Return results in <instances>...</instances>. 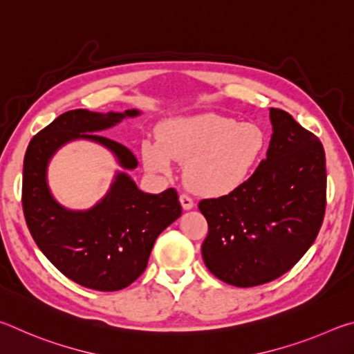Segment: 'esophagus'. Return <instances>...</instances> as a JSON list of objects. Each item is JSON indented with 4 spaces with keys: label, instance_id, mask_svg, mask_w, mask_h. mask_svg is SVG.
<instances>
[{
    "label": "esophagus",
    "instance_id": "1",
    "mask_svg": "<svg viewBox=\"0 0 354 354\" xmlns=\"http://www.w3.org/2000/svg\"><path fill=\"white\" fill-rule=\"evenodd\" d=\"M178 199H180V203H182V208H183V209H191V208L194 207V202H193V199H191V197H189L188 194L182 193L180 197H178Z\"/></svg>",
    "mask_w": 354,
    "mask_h": 354
}]
</instances>
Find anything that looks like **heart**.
I'll list each match as a JSON object with an SVG mask.
<instances>
[{
	"label": "heart",
	"mask_w": 354,
	"mask_h": 354,
	"mask_svg": "<svg viewBox=\"0 0 354 354\" xmlns=\"http://www.w3.org/2000/svg\"><path fill=\"white\" fill-rule=\"evenodd\" d=\"M266 133L252 122L214 113L172 118L149 140L142 158L149 169L171 172L174 160L187 161L185 180L194 193L219 197L236 191L255 169L266 149Z\"/></svg>",
	"instance_id": "b5f03b06"
}]
</instances>
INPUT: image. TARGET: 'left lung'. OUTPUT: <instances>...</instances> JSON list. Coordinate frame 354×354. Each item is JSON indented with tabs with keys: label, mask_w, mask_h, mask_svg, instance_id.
I'll return each mask as SVG.
<instances>
[{
	"label": "left lung",
	"mask_w": 354,
	"mask_h": 354,
	"mask_svg": "<svg viewBox=\"0 0 354 354\" xmlns=\"http://www.w3.org/2000/svg\"><path fill=\"white\" fill-rule=\"evenodd\" d=\"M268 157L244 185L202 199V257L221 281L252 288L281 277L317 238L326 208L325 151L288 111L270 109Z\"/></svg>",
	"instance_id": "8db88e82"
}]
</instances>
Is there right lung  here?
Listing matches in <instances>:
<instances>
[{
    "mask_svg": "<svg viewBox=\"0 0 354 354\" xmlns=\"http://www.w3.org/2000/svg\"><path fill=\"white\" fill-rule=\"evenodd\" d=\"M136 115L138 110L107 115L85 109L65 111L34 135L24 155L21 203L35 244L66 278L101 292L127 288L145 272L155 239L180 218L177 191L146 194L120 174L101 203L73 213L49 194L46 165L64 142L88 138L113 151L122 167L133 169L138 160L130 149L93 132Z\"/></svg>",
    "mask_w": 354,
    "mask_h": 354,
    "instance_id": "1",
    "label": "right lung"
}]
</instances>
